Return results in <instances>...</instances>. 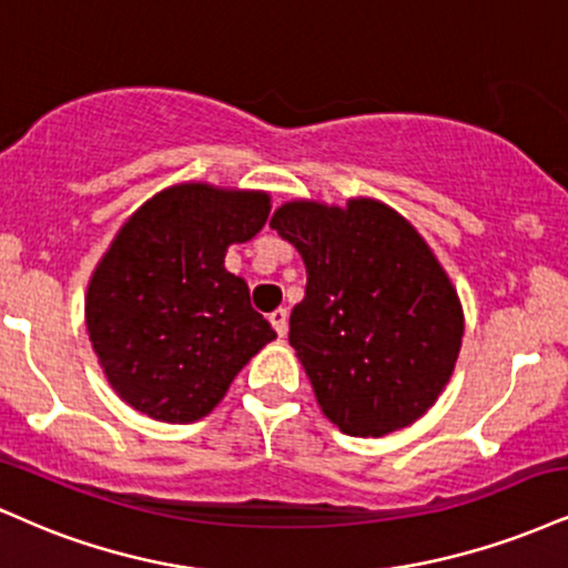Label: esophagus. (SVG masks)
I'll use <instances>...</instances> for the list:
<instances>
[{"instance_id": "obj_1", "label": "esophagus", "mask_w": 568, "mask_h": 568, "mask_svg": "<svg viewBox=\"0 0 568 568\" xmlns=\"http://www.w3.org/2000/svg\"><path fill=\"white\" fill-rule=\"evenodd\" d=\"M270 323H272V327H275V333L280 338L285 336V333H288V312L285 310H275L270 314Z\"/></svg>"}]
</instances>
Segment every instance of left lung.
Returning <instances> with one entry per match:
<instances>
[{
	"label": "left lung",
	"mask_w": 568,
	"mask_h": 568,
	"mask_svg": "<svg viewBox=\"0 0 568 568\" xmlns=\"http://www.w3.org/2000/svg\"><path fill=\"white\" fill-rule=\"evenodd\" d=\"M306 266L291 346L325 418L349 436L413 426L455 371L466 317L420 232L375 197L283 203L270 219Z\"/></svg>",
	"instance_id": "1"
}]
</instances>
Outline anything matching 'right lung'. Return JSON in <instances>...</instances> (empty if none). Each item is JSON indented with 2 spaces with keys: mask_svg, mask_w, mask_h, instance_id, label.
<instances>
[{
  "mask_svg": "<svg viewBox=\"0 0 568 568\" xmlns=\"http://www.w3.org/2000/svg\"><path fill=\"white\" fill-rule=\"evenodd\" d=\"M264 190L176 182L121 224L84 296L92 349L129 407L161 423L206 418L248 359L277 338L224 270L270 216Z\"/></svg>",
  "mask_w": 568,
  "mask_h": 568,
  "instance_id": "1",
  "label": "right lung"
}]
</instances>
